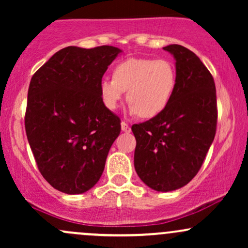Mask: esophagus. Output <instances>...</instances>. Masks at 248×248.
I'll list each match as a JSON object with an SVG mask.
<instances>
[{"mask_svg":"<svg viewBox=\"0 0 248 248\" xmlns=\"http://www.w3.org/2000/svg\"><path fill=\"white\" fill-rule=\"evenodd\" d=\"M121 130H122V132H124V133H129V132H130L129 124H128L127 122L122 121V122H121Z\"/></svg>","mask_w":248,"mask_h":248,"instance_id":"obj_1","label":"esophagus"}]
</instances>
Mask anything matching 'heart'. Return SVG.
I'll return each instance as SVG.
<instances>
[{"label":"heart","instance_id":"b5f03b06","mask_svg":"<svg viewBox=\"0 0 248 248\" xmlns=\"http://www.w3.org/2000/svg\"><path fill=\"white\" fill-rule=\"evenodd\" d=\"M177 86L175 66L166 59L127 58L113 67L112 80L100 82L105 107L118 108L127 91L129 112L142 119H153L169 106Z\"/></svg>","mask_w":248,"mask_h":248}]
</instances>
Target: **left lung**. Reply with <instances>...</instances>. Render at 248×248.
<instances>
[{"mask_svg": "<svg viewBox=\"0 0 248 248\" xmlns=\"http://www.w3.org/2000/svg\"><path fill=\"white\" fill-rule=\"evenodd\" d=\"M176 59L177 86L163 113L133 124L134 167L144 184L168 192L197 175L217 130L213 77L192 51L178 44L163 47Z\"/></svg>", "mask_w": 248, "mask_h": 248, "instance_id": "1", "label": "left lung"}]
</instances>
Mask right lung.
<instances>
[{
  "label": "right lung",
  "mask_w": 248,
  "mask_h": 248,
  "mask_svg": "<svg viewBox=\"0 0 248 248\" xmlns=\"http://www.w3.org/2000/svg\"><path fill=\"white\" fill-rule=\"evenodd\" d=\"M120 52L109 45L64 47L31 78L25 132L42 176L59 191L84 193L101 177L121 121L99 88Z\"/></svg>",
  "instance_id": "1"
}]
</instances>
